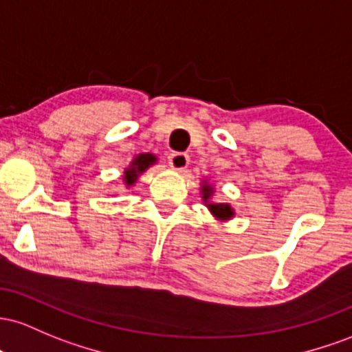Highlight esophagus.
Listing matches in <instances>:
<instances>
[{"instance_id":"esophagus-1","label":"esophagus","mask_w":352,"mask_h":352,"mask_svg":"<svg viewBox=\"0 0 352 352\" xmlns=\"http://www.w3.org/2000/svg\"><path fill=\"white\" fill-rule=\"evenodd\" d=\"M168 161H169V166H171L173 169H176V171H183L184 168H188L189 156L186 155V153L175 151L168 156Z\"/></svg>"}]
</instances>
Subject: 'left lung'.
<instances>
[{
	"label": "left lung",
	"mask_w": 352,
	"mask_h": 352,
	"mask_svg": "<svg viewBox=\"0 0 352 352\" xmlns=\"http://www.w3.org/2000/svg\"><path fill=\"white\" fill-rule=\"evenodd\" d=\"M209 196H211V188L209 186H204V191H203V197L204 199H209ZM209 209H211V212L214 216H218L221 219H228L232 216V209L228 206V204H208Z\"/></svg>",
	"instance_id": "8db88e82"
}]
</instances>
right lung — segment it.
I'll list each match as a JSON object with an SVG mask.
<instances>
[{"label":"right lung","mask_w":352,"mask_h":352,"mask_svg":"<svg viewBox=\"0 0 352 352\" xmlns=\"http://www.w3.org/2000/svg\"><path fill=\"white\" fill-rule=\"evenodd\" d=\"M156 161V157L153 155H140L136 157V160L133 161L131 168L128 169V171L124 173V179H126V184L128 186H131V184L134 183V179H136L138 175L140 173H143L144 169L149 168V164H153Z\"/></svg>","instance_id":"right-lung-1"}]
</instances>
